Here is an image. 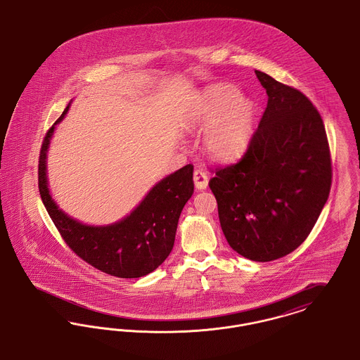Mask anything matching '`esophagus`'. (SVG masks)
<instances>
[{
	"label": "esophagus",
	"mask_w": 360,
	"mask_h": 360,
	"mask_svg": "<svg viewBox=\"0 0 360 360\" xmlns=\"http://www.w3.org/2000/svg\"><path fill=\"white\" fill-rule=\"evenodd\" d=\"M193 183H195V187L198 189H206L208 186V176L207 173L205 171L193 172Z\"/></svg>",
	"instance_id": "1"
}]
</instances>
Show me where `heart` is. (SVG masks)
I'll return each instance as SVG.
<instances>
[{
	"instance_id": "heart-1",
	"label": "heart",
	"mask_w": 360,
	"mask_h": 360,
	"mask_svg": "<svg viewBox=\"0 0 360 360\" xmlns=\"http://www.w3.org/2000/svg\"><path fill=\"white\" fill-rule=\"evenodd\" d=\"M256 105L231 85L205 91L193 105L191 122L207 127L203 149L218 161H234L245 153L255 131Z\"/></svg>"
}]
</instances>
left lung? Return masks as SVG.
<instances>
[{"label":"left lung","mask_w":360,"mask_h":360,"mask_svg":"<svg viewBox=\"0 0 360 360\" xmlns=\"http://www.w3.org/2000/svg\"><path fill=\"white\" fill-rule=\"evenodd\" d=\"M268 103L243 158L208 183L229 245L253 262L281 259L316 225L332 184L321 115L298 89L256 70Z\"/></svg>","instance_id":"1"}]
</instances>
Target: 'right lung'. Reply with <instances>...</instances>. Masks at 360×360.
<instances>
[{
    "label": "right lung",
    "instance_id": "obj_1",
    "mask_svg": "<svg viewBox=\"0 0 360 360\" xmlns=\"http://www.w3.org/2000/svg\"><path fill=\"white\" fill-rule=\"evenodd\" d=\"M70 104L46 134L39 155V192L43 205L65 243L88 264L117 278H141L169 256L181 210L193 193V165H186L158 181L145 199L122 221L88 226L58 208L46 174L50 139Z\"/></svg>",
    "mask_w": 360,
    "mask_h": 360
}]
</instances>
